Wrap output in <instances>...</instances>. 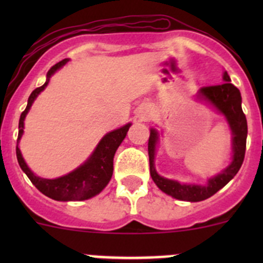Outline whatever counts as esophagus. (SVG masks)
<instances>
[{
    "label": "esophagus",
    "instance_id": "esophagus-1",
    "mask_svg": "<svg viewBox=\"0 0 263 263\" xmlns=\"http://www.w3.org/2000/svg\"><path fill=\"white\" fill-rule=\"evenodd\" d=\"M147 117H148V115H147V113H144V115H141V118H142V119L147 118Z\"/></svg>",
    "mask_w": 263,
    "mask_h": 263
}]
</instances>
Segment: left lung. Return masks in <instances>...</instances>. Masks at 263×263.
<instances>
[{
    "label": "left lung",
    "instance_id": "1",
    "mask_svg": "<svg viewBox=\"0 0 263 263\" xmlns=\"http://www.w3.org/2000/svg\"><path fill=\"white\" fill-rule=\"evenodd\" d=\"M222 80L224 82L220 85L201 87L198 90V97L200 99H205L211 103L227 118L233 135V160L230 165H228L221 173L209 179L206 185L184 184V183L172 181V179L159 176L155 171V165H154L155 147L159 136L155 129H150L147 148L151 178L164 193L177 198V200L198 202V201H203L211 197L234 178L245 160L248 128H247L246 115L242 110V97H240L239 90L230 82V78L227 71L224 72Z\"/></svg>",
    "mask_w": 263,
    "mask_h": 263
}]
</instances>
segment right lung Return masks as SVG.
<instances>
[{
	"label": "right lung",
	"mask_w": 263,
	"mask_h": 263,
	"mask_svg": "<svg viewBox=\"0 0 263 263\" xmlns=\"http://www.w3.org/2000/svg\"><path fill=\"white\" fill-rule=\"evenodd\" d=\"M68 62V60H62L61 62L55 63L54 66L50 67V70L47 73V81L44 85L36 87L33 90L28 99V105H26L25 110L21 113L20 121H18V136L17 142L21 139L24 132V119L28 115L29 109H30L31 104L35 100V98L41 94L46 89L48 85L50 76L60 70L63 65ZM131 127V123H127L126 126L117 128L115 131L109 132L105 135L100 142L98 144L97 148L94 153L91 154L89 159L85 161L82 165L76 168L71 173L66 174V176L60 177L55 179H46L36 177L33 172L29 169L26 163L24 161L23 155L20 153V148L16 146V158L18 161V165L23 169L24 173L28 176L31 183L41 191L43 195L47 197L52 198L55 201H84L87 198H91L97 196L98 193L102 192L105 188L112 178L113 174V158L121 142L123 141L126 137L127 131Z\"/></svg>",
	"instance_id": "obj_1"
}]
</instances>
